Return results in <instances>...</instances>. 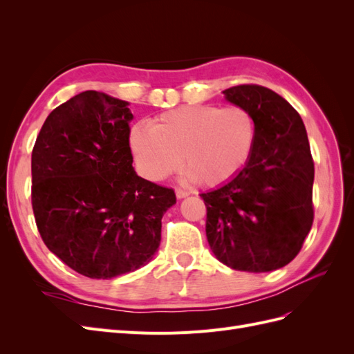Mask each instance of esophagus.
<instances>
[{"mask_svg": "<svg viewBox=\"0 0 354 354\" xmlns=\"http://www.w3.org/2000/svg\"><path fill=\"white\" fill-rule=\"evenodd\" d=\"M176 195H177V198H178V199H181V198H186V196H189V192H187V190H185V189H180V187H177V189H176Z\"/></svg>", "mask_w": 354, "mask_h": 354, "instance_id": "esophagus-1", "label": "esophagus"}]
</instances>
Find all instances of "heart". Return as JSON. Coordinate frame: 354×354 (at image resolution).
Here are the masks:
<instances>
[{"instance_id": "obj_1", "label": "heart", "mask_w": 354, "mask_h": 354, "mask_svg": "<svg viewBox=\"0 0 354 354\" xmlns=\"http://www.w3.org/2000/svg\"><path fill=\"white\" fill-rule=\"evenodd\" d=\"M257 122L242 106L190 104L160 113L153 125L136 124L130 146L142 176L162 180L180 167L199 185L217 187L248 164Z\"/></svg>"}]
</instances>
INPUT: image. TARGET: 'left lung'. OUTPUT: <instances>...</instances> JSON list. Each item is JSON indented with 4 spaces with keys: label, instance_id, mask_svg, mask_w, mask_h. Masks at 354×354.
Returning <instances> with one entry per match:
<instances>
[{
    "label": "left lung",
    "instance_id": "left-lung-1",
    "mask_svg": "<svg viewBox=\"0 0 354 354\" xmlns=\"http://www.w3.org/2000/svg\"><path fill=\"white\" fill-rule=\"evenodd\" d=\"M223 93L252 113L257 142L236 177L201 194L207 239L217 259L234 270L281 269L301 251L315 218V162L306 127L270 88L242 84Z\"/></svg>",
    "mask_w": 354,
    "mask_h": 354
}]
</instances>
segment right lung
Returning <instances> with one entry per match:
<instances>
[{
  "label": "right lung",
  "instance_id": "obj_1",
  "mask_svg": "<svg viewBox=\"0 0 354 354\" xmlns=\"http://www.w3.org/2000/svg\"><path fill=\"white\" fill-rule=\"evenodd\" d=\"M128 103L94 90L57 106L32 149V209L47 248L72 270L111 279L152 260L173 189L133 168Z\"/></svg>",
  "mask_w": 354,
  "mask_h": 354
}]
</instances>
